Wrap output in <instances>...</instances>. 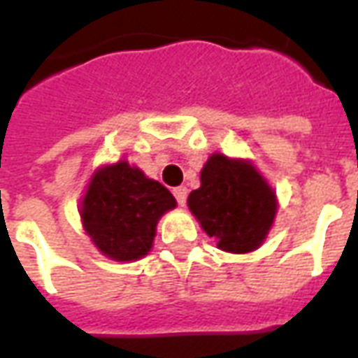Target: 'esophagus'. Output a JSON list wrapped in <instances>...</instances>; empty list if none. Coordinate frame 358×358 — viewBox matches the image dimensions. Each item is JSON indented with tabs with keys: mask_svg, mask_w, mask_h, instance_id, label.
<instances>
[{
	"mask_svg": "<svg viewBox=\"0 0 358 358\" xmlns=\"http://www.w3.org/2000/svg\"><path fill=\"white\" fill-rule=\"evenodd\" d=\"M174 197H176V201H178L180 207H184V205H186V199H187V187H184V186L174 187Z\"/></svg>",
	"mask_w": 358,
	"mask_h": 358,
	"instance_id": "obj_1",
	"label": "esophagus"
}]
</instances>
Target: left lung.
Listing matches in <instances>:
<instances>
[{
  "label": "left lung",
  "mask_w": 358,
  "mask_h": 358,
  "mask_svg": "<svg viewBox=\"0 0 358 358\" xmlns=\"http://www.w3.org/2000/svg\"><path fill=\"white\" fill-rule=\"evenodd\" d=\"M187 207L222 251L249 253L266 238L276 217V194L249 161L209 157L201 186L187 197Z\"/></svg>",
  "instance_id": "8db88e82"
}]
</instances>
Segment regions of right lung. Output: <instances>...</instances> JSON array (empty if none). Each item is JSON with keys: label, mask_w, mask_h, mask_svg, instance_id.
<instances>
[{"label": "right lung", "mask_w": 358, "mask_h": 358, "mask_svg": "<svg viewBox=\"0 0 358 358\" xmlns=\"http://www.w3.org/2000/svg\"><path fill=\"white\" fill-rule=\"evenodd\" d=\"M174 207L176 199L163 184L118 161L92 176L80 218L95 248L122 263L148 255L159 218Z\"/></svg>", "instance_id": "1"}]
</instances>
